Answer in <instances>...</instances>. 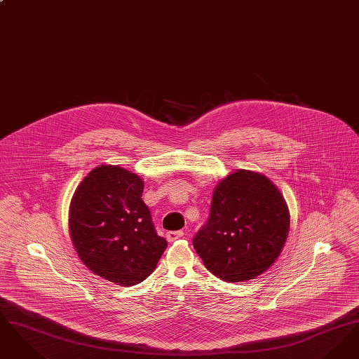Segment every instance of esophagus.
<instances>
[{"instance_id": "34e87169", "label": "esophagus", "mask_w": 359, "mask_h": 359, "mask_svg": "<svg viewBox=\"0 0 359 359\" xmlns=\"http://www.w3.org/2000/svg\"><path fill=\"white\" fill-rule=\"evenodd\" d=\"M183 236H184V231H183V230L168 231V233H167V239H168L170 242H173V241H176V239L182 238Z\"/></svg>"}]
</instances>
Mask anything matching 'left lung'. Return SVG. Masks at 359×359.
I'll list each match as a JSON object with an SVG mask.
<instances>
[{
    "instance_id": "left-lung-1",
    "label": "left lung",
    "mask_w": 359,
    "mask_h": 359,
    "mask_svg": "<svg viewBox=\"0 0 359 359\" xmlns=\"http://www.w3.org/2000/svg\"><path fill=\"white\" fill-rule=\"evenodd\" d=\"M290 231L284 198L265 176L241 170L214 189L210 215L192 239L205 268L227 283L264 273Z\"/></svg>"
}]
</instances>
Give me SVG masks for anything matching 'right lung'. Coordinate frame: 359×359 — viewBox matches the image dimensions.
I'll list each match as a JSON object with an SVG mask.
<instances>
[{
    "label": "right lung",
    "instance_id": "add662e5",
    "mask_svg": "<svg viewBox=\"0 0 359 359\" xmlns=\"http://www.w3.org/2000/svg\"><path fill=\"white\" fill-rule=\"evenodd\" d=\"M142 180L116 165L90 172L69 205V234L86 266L103 278L136 285L156 269L167 241L141 199Z\"/></svg>",
    "mask_w": 359,
    "mask_h": 359
}]
</instances>
